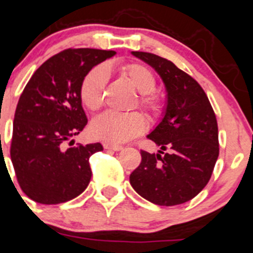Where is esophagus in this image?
I'll return each mask as SVG.
<instances>
[{
  "instance_id": "obj_1",
  "label": "esophagus",
  "mask_w": 253,
  "mask_h": 253,
  "mask_svg": "<svg viewBox=\"0 0 253 253\" xmlns=\"http://www.w3.org/2000/svg\"><path fill=\"white\" fill-rule=\"evenodd\" d=\"M103 147H105L106 150H113V151H121L122 148H124L121 145H115V143H108V142L103 143Z\"/></svg>"
}]
</instances>
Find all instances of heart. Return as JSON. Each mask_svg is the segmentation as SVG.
Listing matches in <instances>:
<instances>
[{
  "label": "heart",
  "instance_id": "b5f03b06",
  "mask_svg": "<svg viewBox=\"0 0 253 253\" xmlns=\"http://www.w3.org/2000/svg\"><path fill=\"white\" fill-rule=\"evenodd\" d=\"M122 77L140 93L138 106L151 116H160L164 110L161 98L155 94L156 77L142 63L132 62L120 68ZM108 68L97 65L88 71L80 84V98L89 111L100 110L103 105L105 89L108 82ZM146 128V120L141 113L105 112L92 121L91 133L94 138L108 143H124L137 137Z\"/></svg>",
  "mask_w": 253,
  "mask_h": 253
}]
</instances>
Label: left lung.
Segmentation results:
<instances>
[{
	"label": "left lung",
	"instance_id": "1",
	"mask_svg": "<svg viewBox=\"0 0 253 253\" xmlns=\"http://www.w3.org/2000/svg\"><path fill=\"white\" fill-rule=\"evenodd\" d=\"M132 55L159 73L167 102L164 119L147 134L160 146L159 152L141 151L142 161L129 174V183L159 206L185 204L209 183L218 159L216 115L204 88L171 61L148 52L133 51Z\"/></svg>",
	"mask_w": 253,
	"mask_h": 253
}]
</instances>
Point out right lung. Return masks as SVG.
<instances>
[{
    "label": "right lung",
    "instance_id": "add662e5",
    "mask_svg": "<svg viewBox=\"0 0 253 253\" xmlns=\"http://www.w3.org/2000/svg\"><path fill=\"white\" fill-rule=\"evenodd\" d=\"M115 55L106 49H65L42 63L26 84L15 112L11 160L20 187L31 200L62 204L88 186L89 156L102 151V145L66 147V142L87 125L80 98L82 79Z\"/></svg>",
    "mask_w": 253,
    "mask_h": 253
}]
</instances>
